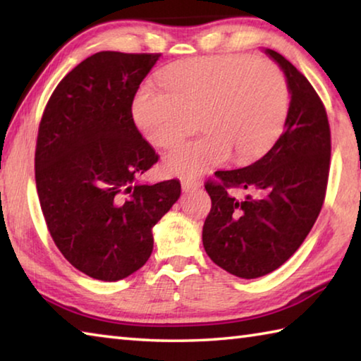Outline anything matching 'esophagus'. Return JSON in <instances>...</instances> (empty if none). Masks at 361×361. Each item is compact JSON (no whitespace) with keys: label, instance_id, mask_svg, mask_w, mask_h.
Returning <instances> with one entry per match:
<instances>
[{"label":"esophagus","instance_id":"obj_1","mask_svg":"<svg viewBox=\"0 0 361 361\" xmlns=\"http://www.w3.org/2000/svg\"><path fill=\"white\" fill-rule=\"evenodd\" d=\"M181 188H183V191H186V192H189V191H194V189H199L200 188V181L199 180H183L181 181Z\"/></svg>","mask_w":361,"mask_h":361}]
</instances>
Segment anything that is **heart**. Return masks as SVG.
<instances>
[{"label": "heart", "instance_id": "obj_1", "mask_svg": "<svg viewBox=\"0 0 361 361\" xmlns=\"http://www.w3.org/2000/svg\"><path fill=\"white\" fill-rule=\"evenodd\" d=\"M166 89L143 85L133 119L151 143L172 146L192 129L205 135L180 143L164 157L169 175L192 178L221 166L231 154L248 164L271 148L283 130L290 90L276 63L250 56L189 59L161 75Z\"/></svg>", "mask_w": 361, "mask_h": 361}]
</instances>
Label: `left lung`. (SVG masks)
Listing matches in <instances>:
<instances>
[{"instance_id": "left-lung-1", "label": "left lung", "mask_w": 361, "mask_h": 361, "mask_svg": "<svg viewBox=\"0 0 361 361\" xmlns=\"http://www.w3.org/2000/svg\"><path fill=\"white\" fill-rule=\"evenodd\" d=\"M283 71L290 108L283 133L259 161L219 170L221 185L207 183L212 210L202 229L210 259L240 279L276 271L301 247L325 199L331 135L325 106L310 82L288 60L264 49ZM229 187L255 190L239 201Z\"/></svg>"}]
</instances>
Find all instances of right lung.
Segmentation results:
<instances>
[{"instance_id": "add662e5", "label": "right lung", "mask_w": 361, "mask_h": 361, "mask_svg": "<svg viewBox=\"0 0 361 361\" xmlns=\"http://www.w3.org/2000/svg\"><path fill=\"white\" fill-rule=\"evenodd\" d=\"M161 54L102 51L54 90L35 154L42 215L60 252L85 276L116 282L152 252V228L178 200V180L142 175L157 162L138 132L132 102Z\"/></svg>"}]
</instances>
